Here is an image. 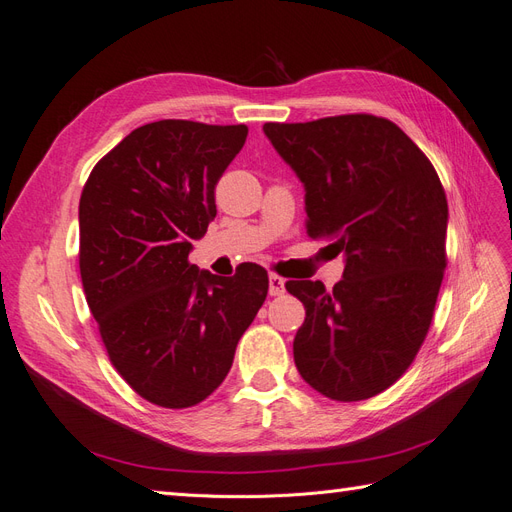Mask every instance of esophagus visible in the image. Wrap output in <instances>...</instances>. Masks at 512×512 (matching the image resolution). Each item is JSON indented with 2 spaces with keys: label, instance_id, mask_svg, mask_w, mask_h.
I'll return each mask as SVG.
<instances>
[{
  "label": "esophagus",
  "instance_id": "esophagus-1",
  "mask_svg": "<svg viewBox=\"0 0 512 512\" xmlns=\"http://www.w3.org/2000/svg\"><path fill=\"white\" fill-rule=\"evenodd\" d=\"M284 290H286L284 277H280L277 273H271L269 275V294H271V297H280V294H284Z\"/></svg>",
  "mask_w": 512,
  "mask_h": 512
}]
</instances>
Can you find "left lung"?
<instances>
[{
    "label": "left lung",
    "mask_w": 512,
    "mask_h": 512,
    "mask_svg": "<svg viewBox=\"0 0 512 512\" xmlns=\"http://www.w3.org/2000/svg\"><path fill=\"white\" fill-rule=\"evenodd\" d=\"M305 185L307 235L346 254L342 282H286L305 305L292 352L335 401L389 389L421 350L446 269L448 205L425 153L393 121L354 113L265 123Z\"/></svg>",
    "instance_id": "8db88e82"
}]
</instances>
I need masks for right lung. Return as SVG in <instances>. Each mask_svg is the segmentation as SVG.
<instances>
[{"mask_svg":"<svg viewBox=\"0 0 512 512\" xmlns=\"http://www.w3.org/2000/svg\"><path fill=\"white\" fill-rule=\"evenodd\" d=\"M247 126L162 119L91 170L79 203V267L108 359L160 408H192L224 382L267 299V271H198L192 239L213 222L215 185Z\"/></svg>","mask_w":512,"mask_h":512,"instance_id":"obj_1","label":"right lung"}]
</instances>
